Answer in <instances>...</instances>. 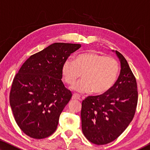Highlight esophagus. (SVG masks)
I'll return each mask as SVG.
<instances>
[{"instance_id": "34e87169", "label": "esophagus", "mask_w": 150, "mask_h": 150, "mask_svg": "<svg viewBox=\"0 0 150 150\" xmlns=\"http://www.w3.org/2000/svg\"><path fill=\"white\" fill-rule=\"evenodd\" d=\"M72 98L73 99H75V100H80L81 96L79 95H77V94H73L72 96Z\"/></svg>"}]
</instances>
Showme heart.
Returning a JSON list of instances; mask_svg holds the SVG:
<instances>
[{"label":"heart","instance_id":"heart-1","mask_svg":"<svg viewBox=\"0 0 150 150\" xmlns=\"http://www.w3.org/2000/svg\"><path fill=\"white\" fill-rule=\"evenodd\" d=\"M119 65L112 57L95 52L78 55L74 61L63 63L62 74L68 85H73L82 74L83 79L72 86L71 88L81 93L93 92L103 94L113 87L117 79Z\"/></svg>","mask_w":150,"mask_h":150}]
</instances>
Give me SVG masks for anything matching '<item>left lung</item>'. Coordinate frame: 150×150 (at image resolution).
Here are the masks:
<instances>
[{
    "mask_svg": "<svg viewBox=\"0 0 150 150\" xmlns=\"http://www.w3.org/2000/svg\"><path fill=\"white\" fill-rule=\"evenodd\" d=\"M121 69L117 81L107 92L83 100L82 131L96 145L110 143L120 136L132 120L138 103L137 83L125 58L118 51Z\"/></svg>",
    "mask_w": 150,
    "mask_h": 150,
    "instance_id": "left-lung-1",
    "label": "left lung"
}]
</instances>
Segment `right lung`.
<instances>
[{"label": "right lung", "mask_w": 150, "mask_h": 150, "mask_svg": "<svg viewBox=\"0 0 150 150\" xmlns=\"http://www.w3.org/2000/svg\"><path fill=\"white\" fill-rule=\"evenodd\" d=\"M81 44L54 43L30 56L16 73L10 105L18 126L31 138L56 130L59 116L72 94L62 81V65Z\"/></svg>", "instance_id": "1"}]
</instances>
